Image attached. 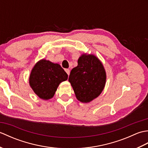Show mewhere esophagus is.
Listing matches in <instances>:
<instances>
[{
	"instance_id": "obj_1",
	"label": "esophagus",
	"mask_w": 148,
	"mask_h": 148,
	"mask_svg": "<svg viewBox=\"0 0 148 148\" xmlns=\"http://www.w3.org/2000/svg\"><path fill=\"white\" fill-rule=\"evenodd\" d=\"M65 71L66 72V73H67L68 74V76H69V74H70V70H69V69H65Z\"/></svg>"
}]
</instances>
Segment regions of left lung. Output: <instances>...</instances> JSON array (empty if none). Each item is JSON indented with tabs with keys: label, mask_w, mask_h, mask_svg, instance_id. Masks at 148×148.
<instances>
[{
	"label": "left lung",
	"mask_w": 148,
	"mask_h": 148,
	"mask_svg": "<svg viewBox=\"0 0 148 148\" xmlns=\"http://www.w3.org/2000/svg\"><path fill=\"white\" fill-rule=\"evenodd\" d=\"M77 64L71 70L69 81L76 99L81 102L89 103L98 97L104 88L106 70L101 61L93 54L83 53Z\"/></svg>",
	"instance_id": "1"
}]
</instances>
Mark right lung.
<instances>
[{"instance_id":"right-lung-1","label":"right lung","mask_w":148,"mask_h":148,"mask_svg":"<svg viewBox=\"0 0 148 148\" xmlns=\"http://www.w3.org/2000/svg\"><path fill=\"white\" fill-rule=\"evenodd\" d=\"M67 79V74L58 64L42 59L31 71L29 84L40 99L48 100L54 96L59 84Z\"/></svg>"}]
</instances>
